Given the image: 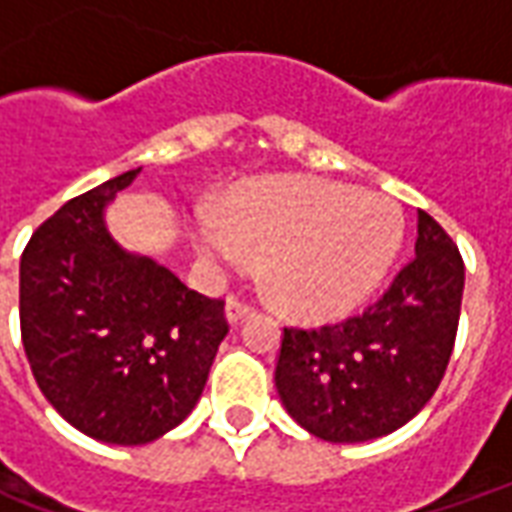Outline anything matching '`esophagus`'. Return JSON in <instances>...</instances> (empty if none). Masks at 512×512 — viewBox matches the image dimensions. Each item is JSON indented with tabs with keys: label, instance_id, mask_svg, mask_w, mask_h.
<instances>
[{
	"label": "esophagus",
	"instance_id": "esophagus-1",
	"mask_svg": "<svg viewBox=\"0 0 512 512\" xmlns=\"http://www.w3.org/2000/svg\"><path fill=\"white\" fill-rule=\"evenodd\" d=\"M252 310H255V307H252V304H246V301H241L238 296H230V299H227V321L230 323H241L244 318L252 315Z\"/></svg>",
	"mask_w": 512,
	"mask_h": 512
}]
</instances>
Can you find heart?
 <instances>
[{"label": "heart", "instance_id": "b5f03b06", "mask_svg": "<svg viewBox=\"0 0 512 512\" xmlns=\"http://www.w3.org/2000/svg\"><path fill=\"white\" fill-rule=\"evenodd\" d=\"M194 241L213 271H238L246 252L266 255L268 288L285 310L332 318L381 285L403 241V216L381 194L279 178L233 191L222 213H197Z\"/></svg>", "mask_w": 512, "mask_h": 512}]
</instances>
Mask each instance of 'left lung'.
<instances>
[{
	"mask_svg": "<svg viewBox=\"0 0 512 512\" xmlns=\"http://www.w3.org/2000/svg\"><path fill=\"white\" fill-rule=\"evenodd\" d=\"M414 255L362 315L285 329L274 381L282 406L312 436L378 439L417 417L439 389L461 318L463 260L425 211Z\"/></svg>",
	"mask_w": 512,
	"mask_h": 512,
	"instance_id": "8db88e82",
	"label": "left lung"
}]
</instances>
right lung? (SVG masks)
<instances>
[{"mask_svg":"<svg viewBox=\"0 0 512 512\" xmlns=\"http://www.w3.org/2000/svg\"><path fill=\"white\" fill-rule=\"evenodd\" d=\"M139 172L84 191L40 224L18 279L21 340L40 392L84 436L123 447L189 417L230 332L222 299L189 290L106 230V205Z\"/></svg>","mask_w":512,"mask_h":512,"instance_id":"obj_1","label":"right lung"}]
</instances>
